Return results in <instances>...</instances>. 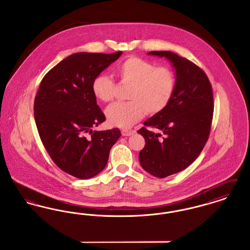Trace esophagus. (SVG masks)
<instances>
[{"label":"esophagus","mask_w":250,"mask_h":250,"mask_svg":"<svg viewBox=\"0 0 250 250\" xmlns=\"http://www.w3.org/2000/svg\"><path fill=\"white\" fill-rule=\"evenodd\" d=\"M134 133H135V131L133 130H126V129H123V130H122V135L125 136V137L131 136V135H133Z\"/></svg>","instance_id":"esophagus-1"}]
</instances>
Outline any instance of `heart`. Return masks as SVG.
Returning <instances> with one entry per match:
<instances>
[{
	"instance_id": "obj_1",
	"label": "heart",
	"mask_w": 250,
	"mask_h": 250,
	"mask_svg": "<svg viewBox=\"0 0 250 250\" xmlns=\"http://www.w3.org/2000/svg\"><path fill=\"white\" fill-rule=\"evenodd\" d=\"M115 74L123 83L129 84L127 98L130 101L116 102L106 109L110 125L128 128L143 119L146 113L155 115L169 104L176 87L173 71L166 66L137 56H131L115 66ZM115 83L107 74H99L92 83V92L97 99L109 102L114 96Z\"/></svg>"
}]
</instances>
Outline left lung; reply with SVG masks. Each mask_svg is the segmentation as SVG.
I'll use <instances>...</instances> for the list:
<instances>
[{
	"label": "left lung",
	"mask_w": 250,
	"mask_h": 250,
	"mask_svg": "<svg viewBox=\"0 0 250 250\" xmlns=\"http://www.w3.org/2000/svg\"><path fill=\"white\" fill-rule=\"evenodd\" d=\"M148 54L168 59L176 73V87L169 104L138 131L145 140L139 155L141 165L155 177L165 178L187 168L201 154L211 130L214 96L208 77L189 60L171 51Z\"/></svg>",
	"instance_id": "left-lung-1"
}]
</instances>
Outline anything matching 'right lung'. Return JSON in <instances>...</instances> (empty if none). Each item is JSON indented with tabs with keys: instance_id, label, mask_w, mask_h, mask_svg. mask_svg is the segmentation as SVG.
<instances>
[{
	"instance_id": "1",
	"label": "right lung",
	"mask_w": 250,
	"mask_h": 250,
	"mask_svg": "<svg viewBox=\"0 0 250 250\" xmlns=\"http://www.w3.org/2000/svg\"><path fill=\"white\" fill-rule=\"evenodd\" d=\"M121 54H72L45 75L37 91L34 110L41 142L57 167L76 178L102 171L121 136L118 128L92 130L106 120L92 92L93 80Z\"/></svg>"
}]
</instances>
